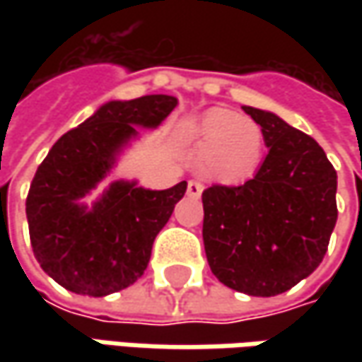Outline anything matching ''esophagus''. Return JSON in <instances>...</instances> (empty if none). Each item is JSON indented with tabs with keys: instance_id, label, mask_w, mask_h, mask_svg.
<instances>
[{
	"instance_id": "obj_1",
	"label": "esophagus",
	"mask_w": 362,
	"mask_h": 362,
	"mask_svg": "<svg viewBox=\"0 0 362 362\" xmlns=\"http://www.w3.org/2000/svg\"><path fill=\"white\" fill-rule=\"evenodd\" d=\"M203 193V185L199 181H189L187 183V195L189 197H193V199H197L199 195Z\"/></svg>"
}]
</instances>
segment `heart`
Masks as SVG:
<instances>
[{"label":"heart","mask_w":362,"mask_h":362,"mask_svg":"<svg viewBox=\"0 0 362 362\" xmlns=\"http://www.w3.org/2000/svg\"><path fill=\"white\" fill-rule=\"evenodd\" d=\"M189 134L203 160V171L221 183L250 179L264 157L262 129L226 108L207 110Z\"/></svg>","instance_id":"heart-1"}]
</instances>
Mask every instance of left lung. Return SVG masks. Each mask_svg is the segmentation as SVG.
Wrapping results in <instances>:
<instances>
[{"label": "left lung", "mask_w": 362, "mask_h": 362, "mask_svg": "<svg viewBox=\"0 0 362 362\" xmlns=\"http://www.w3.org/2000/svg\"><path fill=\"white\" fill-rule=\"evenodd\" d=\"M242 108L270 151L254 179L203 191V245L221 284L268 298L320 266L339 216L337 171L313 136L270 110Z\"/></svg>", "instance_id": "8db88e82"}]
</instances>
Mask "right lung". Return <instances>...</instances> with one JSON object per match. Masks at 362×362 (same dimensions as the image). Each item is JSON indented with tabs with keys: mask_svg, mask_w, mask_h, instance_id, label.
Wrapping results in <instances>:
<instances>
[{
	"mask_svg": "<svg viewBox=\"0 0 362 362\" xmlns=\"http://www.w3.org/2000/svg\"><path fill=\"white\" fill-rule=\"evenodd\" d=\"M177 103L169 94L108 100L60 136L37 167L25 202L30 240L42 270L62 288L103 298L145 274L187 181L157 191L117 179L92 203L86 197L139 141V129H157Z\"/></svg>",
	"mask_w": 362,
	"mask_h": 362,
	"instance_id": "add662e5",
	"label": "right lung"
}]
</instances>
